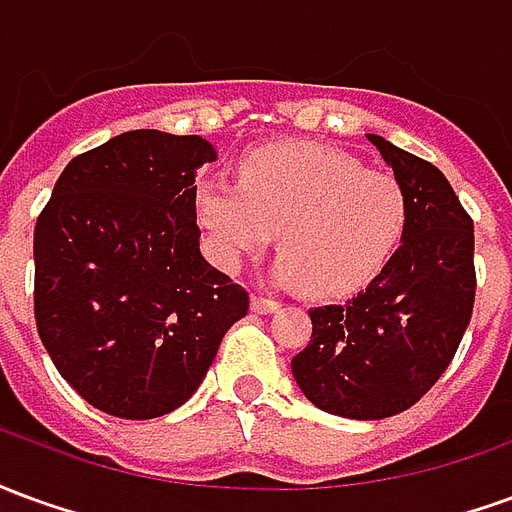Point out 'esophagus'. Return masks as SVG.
Here are the masks:
<instances>
[{"label":"esophagus","mask_w":512,"mask_h":512,"mask_svg":"<svg viewBox=\"0 0 512 512\" xmlns=\"http://www.w3.org/2000/svg\"><path fill=\"white\" fill-rule=\"evenodd\" d=\"M279 310V301L266 299V296H252V312L257 315H268V312H277Z\"/></svg>","instance_id":"esophagus-1"}]
</instances>
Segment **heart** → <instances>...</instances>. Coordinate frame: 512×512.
<instances>
[{
  "label": "heart",
  "instance_id": "b5f03b06",
  "mask_svg": "<svg viewBox=\"0 0 512 512\" xmlns=\"http://www.w3.org/2000/svg\"><path fill=\"white\" fill-rule=\"evenodd\" d=\"M194 216L222 271H238L279 238L271 277L337 299L384 271L406 238L411 205L395 175L334 147L285 142L249 153L238 183L202 178Z\"/></svg>",
  "mask_w": 512,
  "mask_h": 512
}]
</instances>
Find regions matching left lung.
I'll list each match as a JSON object with an SVG mask.
<instances>
[{
    "instance_id": "obj_1",
    "label": "left lung",
    "mask_w": 512,
    "mask_h": 512,
    "mask_svg": "<svg viewBox=\"0 0 512 512\" xmlns=\"http://www.w3.org/2000/svg\"><path fill=\"white\" fill-rule=\"evenodd\" d=\"M411 205L406 238L365 290L310 310V345L290 359L296 384L345 419L395 417L439 381L474 304V224L439 169L367 134Z\"/></svg>"
}]
</instances>
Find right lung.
I'll return each instance as SVG.
<instances>
[{
    "instance_id": "add662e5",
    "label": "right lung",
    "mask_w": 512,
    "mask_h": 512,
    "mask_svg": "<svg viewBox=\"0 0 512 512\" xmlns=\"http://www.w3.org/2000/svg\"><path fill=\"white\" fill-rule=\"evenodd\" d=\"M202 136L128 131L62 169L35 224V321L60 376L104 414L183 406L249 310L200 252Z\"/></svg>"
}]
</instances>
